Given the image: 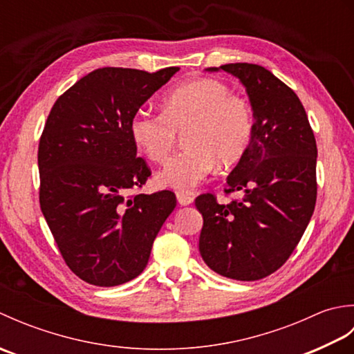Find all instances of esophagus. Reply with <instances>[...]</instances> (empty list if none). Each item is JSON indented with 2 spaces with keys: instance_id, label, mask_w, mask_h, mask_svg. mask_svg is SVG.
Here are the masks:
<instances>
[{
  "instance_id": "esophagus-1",
  "label": "esophagus",
  "mask_w": 354,
  "mask_h": 354,
  "mask_svg": "<svg viewBox=\"0 0 354 354\" xmlns=\"http://www.w3.org/2000/svg\"><path fill=\"white\" fill-rule=\"evenodd\" d=\"M176 198H178L179 205H183V207L190 205L193 202V196L189 193H176Z\"/></svg>"
}]
</instances>
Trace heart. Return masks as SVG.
<instances>
[{"label":"heart","mask_w":354,"mask_h":354,"mask_svg":"<svg viewBox=\"0 0 354 354\" xmlns=\"http://www.w3.org/2000/svg\"><path fill=\"white\" fill-rule=\"evenodd\" d=\"M131 137L150 161L164 162L184 131L181 150L158 173V183L189 192L219 167L242 160L251 145L252 109L243 97L214 79L183 84L164 95L162 111L138 109L131 120Z\"/></svg>","instance_id":"obj_1"}]
</instances>
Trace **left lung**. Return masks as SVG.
<instances>
[{
  "instance_id": "1",
  "label": "left lung",
  "mask_w": 354,
  "mask_h": 354,
  "mask_svg": "<svg viewBox=\"0 0 354 354\" xmlns=\"http://www.w3.org/2000/svg\"><path fill=\"white\" fill-rule=\"evenodd\" d=\"M250 97L251 145L227 178L225 192L242 201L217 204L201 194L204 219L199 252L209 269L232 280L255 281L284 265L303 237L317 202V141L298 95L255 64H227Z\"/></svg>"
}]
</instances>
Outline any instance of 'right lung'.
Masks as SVG:
<instances>
[{"label":"right lung","mask_w":354,"mask_h":354,"mask_svg":"<svg viewBox=\"0 0 354 354\" xmlns=\"http://www.w3.org/2000/svg\"><path fill=\"white\" fill-rule=\"evenodd\" d=\"M176 71L94 70L50 111L37 152L41 209L65 263L89 284L111 288L138 277L176 207L167 190L126 198L150 176L131 120Z\"/></svg>","instance_id":"add662e5"}]
</instances>
